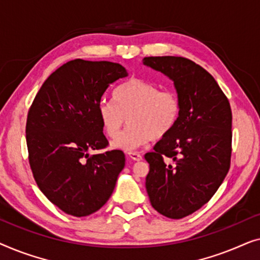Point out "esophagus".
Returning a JSON list of instances; mask_svg holds the SVG:
<instances>
[{"label": "esophagus", "mask_w": 260, "mask_h": 260, "mask_svg": "<svg viewBox=\"0 0 260 260\" xmlns=\"http://www.w3.org/2000/svg\"><path fill=\"white\" fill-rule=\"evenodd\" d=\"M127 156L134 161H142V155L138 154V152H129Z\"/></svg>", "instance_id": "1"}]
</instances>
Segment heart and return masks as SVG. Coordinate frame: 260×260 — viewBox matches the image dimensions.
I'll use <instances>...</instances> for the list:
<instances>
[{"label":"heart","instance_id":"1","mask_svg":"<svg viewBox=\"0 0 260 260\" xmlns=\"http://www.w3.org/2000/svg\"><path fill=\"white\" fill-rule=\"evenodd\" d=\"M115 103L103 101L98 116L110 138H116L128 118L131 126L111 143L113 149L131 152L152 140H159L175 127L181 112L179 95L159 90L150 81L131 78L116 88Z\"/></svg>","mask_w":260,"mask_h":260}]
</instances>
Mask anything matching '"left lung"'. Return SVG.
<instances>
[{
    "label": "left lung",
    "instance_id": "1",
    "mask_svg": "<svg viewBox=\"0 0 260 260\" xmlns=\"http://www.w3.org/2000/svg\"><path fill=\"white\" fill-rule=\"evenodd\" d=\"M143 65L168 77L181 102L175 127L144 155L151 206L181 219L207 204L229 173L232 111L214 78L191 60L148 56Z\"/></svg>",
    "mask_w": 260,
    "mask_h": 260
}]
</instances>
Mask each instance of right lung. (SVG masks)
<instances>
[{"instance_id":"1","label":"right lung","mask_w":260,"mask_h":260,"mask_svg":"<svg viewBox=\"0 0 260 260\" xmlns=\"http://www.w3.org/2000/svg\"><path fill=\"white\" fill-rule=\"evenodd\" d=\"M125 77L117 62L76 59L53 72L35 95L26 124L29 165L40 190L66 214L101 209L125 166L120 150L88 154L108 145L98 105L110 85Z\"/></svg>"}]
</instances>
